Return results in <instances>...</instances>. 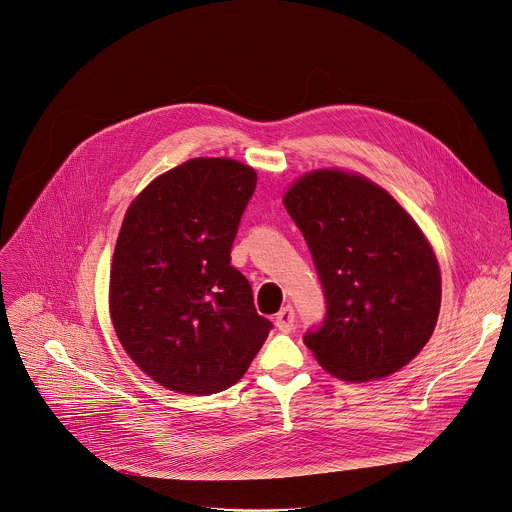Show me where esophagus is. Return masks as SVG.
Masks as SVG:
<instances>
[{
  "label": "esophagus",
  "mask_w": 512,
  "mask_h": 512,
  "mask_svg": "<svg viewBox=\"0 0 512 512\" xmlns=\"http://www.w3.org/2000/svg\"><path fill=\"white\" fill-rule=\"evenodd\" d=\"M293 323H295V313H293V307L287 305L283 307L277 315H275V327L283 333H289L293 329Z\"/></svg>",
  "instance_id": "obj_1"
}]
</instances>
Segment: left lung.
I'll return each mask as SVG.
<instances>
[{
    "mask_svg": "<svg viewBox=\"0 0 512 512\" xmlns=\"http://www.w3.org/2000/svg\"><path fill=\"white\" fill-rule=\"evenodd\" d=\"M319 271L327 317L305 335L333 377L365 383L409 365L441 309V267L417 221L369 177L303 173L283 195Z\"/></svg>",
    "mask_w": 512,
    "mask_h": 512,
    "instance_id": "obj_1",
    "label": "left lung"
}]
</instances>
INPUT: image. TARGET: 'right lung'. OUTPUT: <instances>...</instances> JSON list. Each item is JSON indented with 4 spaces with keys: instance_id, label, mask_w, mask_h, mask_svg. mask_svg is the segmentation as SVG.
<instances>
[{
    "instance_id": "obj_1",
    "label": "right lung",
    "mask_w": 512,
    "mask_h": 512,
    "mask_svg": "<svg viewBox=\"0 0 512 512\" xmlns=\"http://www.w3.org/2000/svg\"><path fill=\"white\" fill-rule=\"evenodd\" d=\"M255 185L251 165L193 157L155 177L125 211L109 317L129 359L169 391L233 387L269 335L229 255Z\"/></svg>"
}]
</instances>
